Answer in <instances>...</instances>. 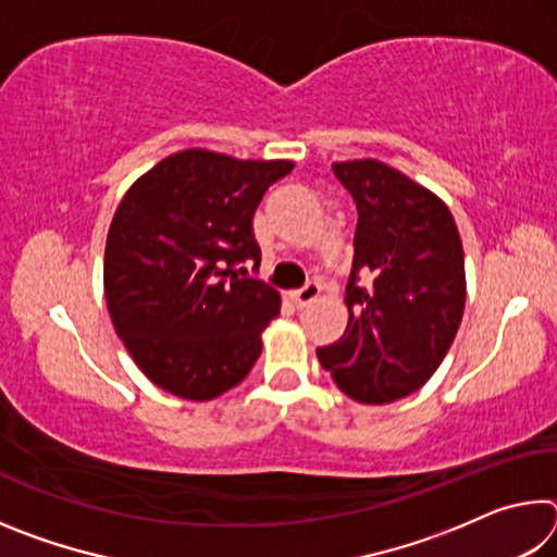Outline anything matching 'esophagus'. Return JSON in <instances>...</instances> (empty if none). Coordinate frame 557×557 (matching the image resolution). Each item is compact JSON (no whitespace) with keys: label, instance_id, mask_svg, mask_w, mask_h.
Masks as SVG:
<instances>
[{"label":"esophagus","instance_id":"obj_1","mask_svg":"<svg viewBox=\"0 0 557 557\" xmlns=\"http://www.w3.org/2000/svg\"><path fill=\"white\" fill-rule=\"evenodd\" d=\"M322 295V285H319V282H307L305 287L301 289H295L292 292V301H295L297 307H307V305H312V301Z\"/></svg>","mask_w":557,"mask_h":557}]
</instances>
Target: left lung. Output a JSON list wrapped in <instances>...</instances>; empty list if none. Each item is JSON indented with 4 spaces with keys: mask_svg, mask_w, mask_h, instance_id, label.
Returning <instances> with one entry per match:
<instances>
[{
    "mask_svg": "<svg viewBox=\"0 0 557 557\" xmlns=\"http://www.w3.org/2000/svg\"><path fill=\"white\" fill-rule=\"evenodd\" d=\"M358 209L348 324L319 363L358 403L400 400L430 381L465 314V250L447 203L379 159L336 162ZM374 275L369 290L357 272Z\"/></svg>",
    "mask_w": 557,
    "mask_h": 557,
    "instance_id": "obj_1",
    "label": "left lung"
}]
</instances>
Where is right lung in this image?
Returning <instances> with one entry per match:
<instances>
[{
	"label": "right lung",
	"mask_w": 557,
	"mask_h": 557,
	"mask_svg": "<svg viewBox=\"0 0 557 557\" xmlns=\"http://www.w3.org/2000/svg\"><path fill=\"white\" fill-rule=\"evenodd\" d=\"M289 159H235L182 149L137 178L112 215L106 301L122 344L149 381L184 400L238 385L280 314L260 268L252 215Z\"/></svg>",
	"instance_id": "1"
}]
</instances>
